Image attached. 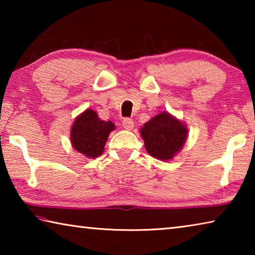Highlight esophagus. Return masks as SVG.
I'll list each match as a JSON object with an SVG mask.
<instances>
[{"mask_svg":"<svg viewBox=\"0 0 255 255\" xmlns=\"http://www.w3.org/2000/svg\"><path fill=\"white\" fill-rule=\"evenodd\" d=\"M123 126L125 129H127V130H131V129L133 128V122L132 119L130 118H125L123 120Z\"/></svg>","mask_w":255,"mask_h":255,"instance_id":"esophagus-1","label":"esophagus"}]
</instances>
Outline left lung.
I'll return each instance as SVG.
<instances>
[{
    "instance_id": "left-lung-1",
    "label": "left lung",
    "mask_w": 255,
    "mask_h": 255,
    "mask_svg": "<svg viewBox=\"0 0 255 255\" xmlns=\"http://www.w3.org/2000/svg\"><path fill=\"white\" fill-rule=\"evenodd\" d=\"M188 129L166 112L155 116L140 129L146 150L162 161L171 159L187 139Z\"/></svg>"
}]
</instances>
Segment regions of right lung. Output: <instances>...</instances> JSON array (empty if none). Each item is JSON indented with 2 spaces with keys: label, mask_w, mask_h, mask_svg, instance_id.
I'll use <instances>...</instances> for the list:
<instances>
[{
  "label": "right lung",
  "mask_w": 255,
  "mask_h": 255,
  "mask_svg": "<svg viewBox=\"0 0 255 255\" xmlns=\"http://www.w3.org/2000/svg\"><path fill=\"white\" fill-rule=\"evenodd\" d=\"M115 125L99 119L96 111L85 110L75 119L71 130L72 145L86 157H98L103 153L106 141Z\"/></svg>",
  "instance_id": "1"
}]
</instances>
